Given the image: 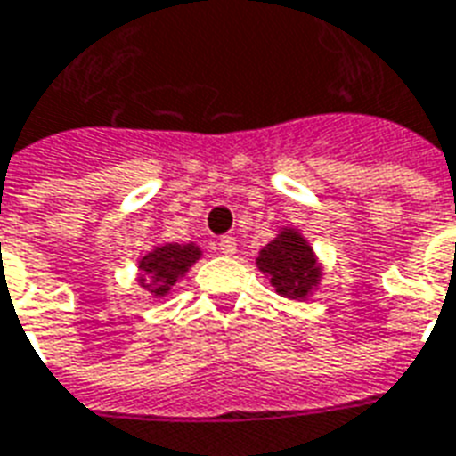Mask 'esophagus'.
Instances as JSON below:
<instances>
[{
	"label": "esophagus",
	"mask_w": 456,
	"mask_h": 456,
	"mask_svg": "<svg viewBox=\"0 0 456 456\" xmlns=\"http://www.w3.org/2000/svg\"><path fill=\"white\" fill-rule=\"evenodd\" d=\"M217 250H220L222 255L232 257V255L236 253V239H234V236H222L220 243H217Z\"/></svg>",
	"instance_id": "obj_1"
}]
</instances>
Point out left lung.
I'll list each match as a JSON object with an SVG mask.
<instances>
[{
	"label": "left lung",
	"instance_id": "obj_1",
	"mask_svg": "<svg viewBox=\"0 0 456 456\" xmlns=\"http://www.w3.org/2000/svg\"><path fill=\"white\" fill-rule=\"evenodd\" d=\"M255 265L286 299L302 302L312 297L323 281V265L297 227H281L279 234L262 246Z\"/></svg>",
	"mask_w": 456,
	"mask_h": 456
}]
</instances>
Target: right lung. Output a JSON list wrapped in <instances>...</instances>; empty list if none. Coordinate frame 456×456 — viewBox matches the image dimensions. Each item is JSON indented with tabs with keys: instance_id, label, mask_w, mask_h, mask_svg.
Masks as SVG:
<instances>
[{
	"instance_id": "add662e5",
	"label": "right lung",
	"mask_w": 456,
	"mask_h": 456,
	"mask_svg": "<svg viewBox=\"0 0 456 456\" xmlns=\"http://www.w3.org/2000/svg\"><path fill=\"white\" fill-rule=\"evenodd\" d=\"M196 243H157L138 260V286L154 297H166L177 281L184 279L191 265L201 260Z\"/></svg>"
}]
</instances>
